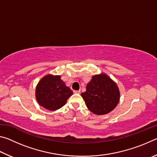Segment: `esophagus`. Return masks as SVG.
Here are the masks:
<instances>
[{"label":"esophagus","instance_id":"1","mask_svg":"<svg viewBox=\"0 0 157 157\" xmlns=\"http://www.w3.org/2000/svg\"><path fill=\"white\" fill-rule=\"evenodd\" d=\"M73 92L75 93V94H80V90H78V91H73Z\"/></svg>","mask_w":157,"mask_h":157}]
</instances>
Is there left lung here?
<instances>
[{"label":"left lung","mask_w":157,"mask_h":157,"mask_svg":"<svg viewBox=\"0 0 157 157\" xmlns=\"http://www.w3.org/2000/svg\"><path fill=\"white\" fill-rule=\"evenodd\" d=\"M89 109L97 115L107 114L116 107L120 93L117 85L105 74L95 75L81 94Z\"/></svg>","instance_id":"8db88e82"}]
</instances>
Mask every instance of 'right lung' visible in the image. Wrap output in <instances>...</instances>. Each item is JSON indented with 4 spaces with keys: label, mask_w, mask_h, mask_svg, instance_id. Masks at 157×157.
Wrapping results in <instances>:
<instances>
[{
    "label": "right lung",
    "mask_w": 157,
    "mask_h": 157,
    "mask_svg": "<svg viewBox=\"0 0 157 157\" xmlns=\"http://www.w3.org/2000/svg\"><path fill=\"white\" fill-rule=\"evenodd\" d=\"M72 94V90L66 86L59 75L45 76L36 88L37 102L50 111L57 110L63 107Z\"/></svg>",
    "instance_id": "add662e5"
}]
</instances>
